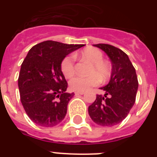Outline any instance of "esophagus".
Here are the masks:
<instances>
[{"label": "esophagus", "mask_w": 157, "mask_h": 157, "mask_svg": "<svg viewBox=\"0 0 157 157\" xmlns=\"http://www.w3.org/2000/svg\"><path fill=\"white\" fill-rule=\"evenodd\" d=\"M75 94H81V95H82V94H85V92H84V91H76Z\"/></svg>", "instance_id": "1"}]
</instances>
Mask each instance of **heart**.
Returning <instances> with one entry per match:
<instances>
[{
    "label": "heart",
    "mask_w": 157,
    "mask_h": 157,
    "mask_svg": "<svg viewBox=\"0 0 157 157\" xmlns=\"http://www.w3.org/2000/svg\"><path fill=\"white\" fill-rule=\"evenodd\" d=\"M81 59H86L90 63L89 67L88 76H75L69 81L71 90L76 91L88 90L91 87L99 84L101 81L107 80L111 75V67L106 62L103 61V55L100 50L95 48H86L78 54ZM74 63L75 58L72 55L67 56L63 60L61 69L66 77H71L74 74Z\"/></svg>",
    "instance_id": "b5f03b06"
}]
</instances>
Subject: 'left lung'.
<instances>
[{
    "mask_svg": "<svg viewBox=\"0 0 157 157\" xmlns=\"http://www.w3.org/2000/svg\"><path fill=\"white\" fill-rule=\"evenodd\" d=\"M94 46L106 53L112 62V73L107 85L101 87L104 95H97L89 107L90 117L101 126H114L127 117L136 98L138 77L129 57L118 48L107 44Z\"/></svg>",
    "mask_w": 157,
    "mask_h": 157,
    "instance_id": "8db88e82",
    "label": "left lung"
}]
</instances>
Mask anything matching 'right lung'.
<instances>
[{"label": "right lung", "mask_w": 157, "mask_h": 157, "mask_svg": "<svg viewBox=\"0 0 157 157\" xmlns=\"http://www.w3.org/2000/svg\"><path fill=\"white\" fill-rule=\"evenodd\" d=\"M82 46L46 40L28 51L21 65L18 89L26 113L38 125L53 127L64 119L74 93H66L61 64L67 55Z\"/></svg>", "instance_id": "obj_1"}]
</instances>
